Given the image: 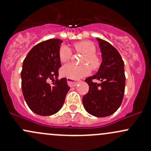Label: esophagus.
I'll return each instance as SVG.
<instances>
[{
	"label": "esophagus",
	"instance_id": "34e87169",
	"mask_svg": "<svg viewBox=\"0 0 151 151\" xmlns=\"http://www.w3.org/2000/svg\"><path fill=\"white\" fill-rule=\"evenodd\" d=\"M67 82L70 87L76 86L78 83V81H76L72 80V79H69V78L67 80Z\"/></svg>",
	"mask_w": 151,
	"mask_h": 151
}]
</instances>
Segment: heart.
I'll use <instances>...</instances> for the list:
<instances>
[{
  "instance_id": "obj_1",
  "label": "heart",
  "mask_w": 151,
  "mask_h": 151,
  "mask_svg": "<svg viewBox=\"0 0 151 151\" xmlns=\"http://www.w3.org/2000/svg\"><path fill=\"white\" fill-rule=\"evenodd\" d=\"M76 50L84 55L82 64L84 65L76 66L68 63L63 66L60 70L61 76L72 80H78L83 77L88 76L91 73V67L92 69L96 70L100 65V59L95 55L96 47L93 43L90 42L83 41L77 42L74 45ZM71 50L66 45H63L59 51L60 60L65 63L70 59ZM88 64L90 66L87 65Z\"/></svg>"
}]
</instances>
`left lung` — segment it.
I'll return each mask as SVG.
<instances>
[{
  "instance_id": "1",
  "label": "left lung",
  "mask_w": 151,
  "mask_h": 151,
  "mask_svg": "<svg viewBox=\"0 0 151 151\" xmlns=\"http://www.w3.org/2000/svg\"><path fill=\"white\" fill-rule=\"evenodd\" d=\"M101 52V63L95 75L88 77V92L83 97L86 111L97 117L114 114L120 106L124 93V62L119 52L108 42L96 38ZM96 79L101 82H93Z\"/></svg>"
}]
</instances>
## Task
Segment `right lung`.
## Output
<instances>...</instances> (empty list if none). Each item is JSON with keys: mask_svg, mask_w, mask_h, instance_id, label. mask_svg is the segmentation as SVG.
<instances>
[{"mask_svg": "<svg viewBox=\"0 0 151 151\" xmlns=\"http://www.w3.org/2000/svg\"><path fill=\"white\" fill-rule=\"evenodd\" d=\"M63 41L51 39L37 44L24 59L21 73L22 89L27 105L33 112L50 116L62 108L70 87L67 78L58 81L61 67L59 51ZM56 79L53 86L47 83Z\"/></svg>", "mask_w": 151, "mask_h": 151, "instance_id": "right-lung-1", "label": "right lung"}]
</instances>
